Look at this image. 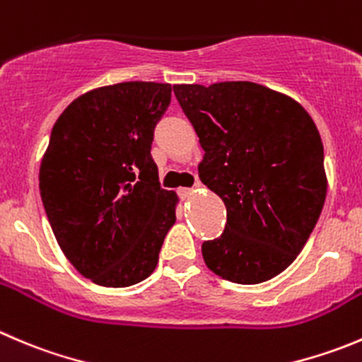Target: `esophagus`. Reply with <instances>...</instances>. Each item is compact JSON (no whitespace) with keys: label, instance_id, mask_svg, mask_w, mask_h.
Segmentation results:
<instances>
[{"label":"esophagus","instance_id":"1","mask_svg":"<svg viewBox=\"0 0 362 362\" xmlns=\"http://www.w3.org/2000/svg\"><path fill=\"white\" fill-rule=\"evenodd\" d=\"M198 185H199V182H198V180H196L194 187H198ZM194 187H180V189H178V194H180V196H187V194H189V192H191V191H192V189H194Z\"/></svg>","mask_w":362,"mask_h":362}]
</instances>
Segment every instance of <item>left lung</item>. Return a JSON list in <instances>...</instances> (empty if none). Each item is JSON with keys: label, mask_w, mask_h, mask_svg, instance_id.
<instances>
[{"label": "left lung", "mask_w": 362, "mask_h": 362, "mask_svg": "<svg viewBox=\"0 0 362 362\" xmlns=\"http://www.w3.org/2000/svg\"><path fill=\"white\" fill-rule=\"evenodd\" d=\"M173 92L205 150L199 180L226 205V226L202 245L223 279H272L303 251L322 209L327 178L320 134L299 103L249 81Z\"/></svg>", "instance_id": "left-lung-1"}]
</instances>
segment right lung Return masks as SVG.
I'll return each instance as SVG.
<instances>
[{
    "mask_svg": "<svg viewBox=\"0 0 362 362\" xmlns=\"http://www.w3.org/2000/svg\"><path fill=\"white\" fill-rule=\"evenodd\" d=\"M170 103L168 83H118L77 97L52 127L42 203L63 255L100 286L148 278L177 219L150 153Z\"/></svg>",
    "mask_w": 362,
    "mask_h": 362,
    "instance_id": "add662e5",
    "label": "right lung"
}]
</instances>
